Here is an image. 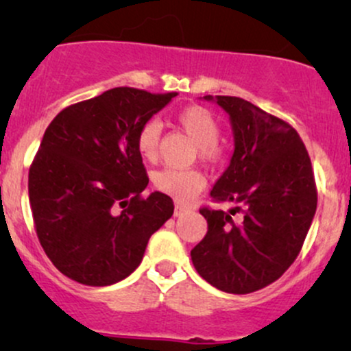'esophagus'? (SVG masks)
Returning a JSON list of instances; mask_svg holds the SVG:
<instances>
[{
  "instance_id": "obj_1",
  "label": "esophagus",
  "mask_w": 351,
  "mask_h": 351,
  "mask_svg": "<svg viewBox=\"0 0 351 351\" xmlns=\"http://www.w3.org/2000/svg\"><path fill=\"white\" fill-rule=\"evenodd\" d=\"M186 211H188V208L183 206V204H180V203L175 204V216H176V217L183 216Z\"/></svg>"
}]
</instances>
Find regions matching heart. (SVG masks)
Returning <instances> with one entry per match:
<instances>
[{
    "label": "heart",
    "instance_id": "b5f03b06",
    "mask_svg": "<svg viewBox=\"0 0 351 351\" xmlns=\"http://www.w3.org/2000/svg\"><path fill=\"white\" fill-rule=\"evenodd\" d=\"M176 125L196 143L198 158L209 167H217L226 160L228 148L219 142L221 125L208 108L201 106H189L176 115ZM160 147V123L148 120L140 127L136 134V150L140 156L153 162L158 156ZM153 186L160 193L171 196L173 199L186 203L203 191L206 178L198 170H175L163 168L153 175Z\"/></svg>",
    "mask_w": 351,
    "mask_h": 351
}]
</instances>
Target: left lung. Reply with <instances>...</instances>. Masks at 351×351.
<instances>
[{
  "label": "left lung",
  "instance_id": "8db88e82",
  "mask_svg": "<svg viewBox=\"0 0 351 351\" xmlns=\"http://www.w3.org/2000/svg\"><path fill=\"white\" fill-rule=\"evenodd\" d=\"M215 100L231 119L234 153L211 198L234 206L229 213L199 209L208 232L193 247L191 261L219 291L251 293L279 279L299 256L315 216V178L307 148L291 123L244 99Z\"/></svg>",
  "mask_w": 351,
  "mask_h": 351
}]
</instances>
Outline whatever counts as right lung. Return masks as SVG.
<instances>
[{"label": "right lung", "mask_w": 351, "mask_h": 351, "mask_svg": "<svg viewBox=\"0 0 351 351\" xmlns=\"http://www.w3.org/2000/svg\"><path fill=\"white\" fill-rule=\"evenodd\" d=\"M176 92L115 87L72 104L49 123L29 168V204L44 252L64 276L110 285L142 263L173 201L148 184L136 134Z\"/></svg>", "instance_id": "right-lung-1"}]
</instances>
